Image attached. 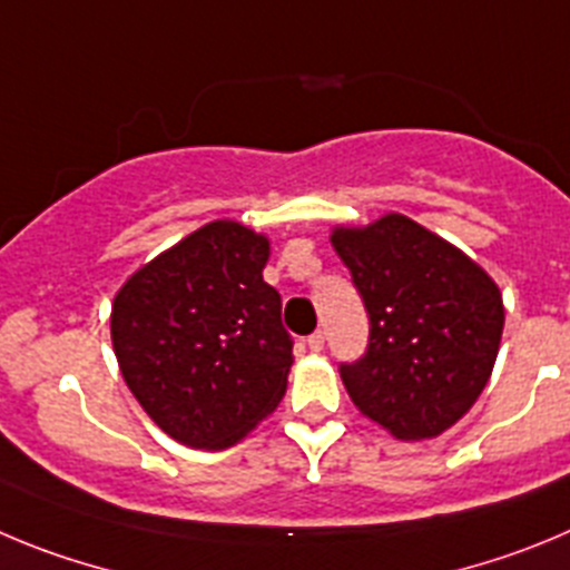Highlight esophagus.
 <instances>
[{
  "mask_svg": "<svg viewBox=\"0 0 570 570\" xmlns=\"http://www.w3.org/2000/svg\"><path fill=\"white\" fill-rule=\"evenodd\" d=\"M306 343H309L312 352H321V348H323V332H315V335H309V337H306Z\"/></svg>",
  "mask_w": 570,
  "mask_h": 570,
  "instance_id": "1",
  "label": "esophagus"
}]
</instances>
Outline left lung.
Masks as SVG:
<instances>
[{
  "label": "left lung",
  "instance_id": "8db88e82",
  "mask_svg": "<svg viewBox=\"0 0 570 570\" xmlns=\"http://www.w3.org/2000/svg\"><path fill=\"white\" fill-rule=\"evenodd\" d=\"M332 247L368 312V348L343 363L357 412L397 440H432L476 403L500 352V286L463 249L400 213L335 227Z\"/></svg>",
  "mask_w": 570,
  "mask_h": 570
}]
</instances>
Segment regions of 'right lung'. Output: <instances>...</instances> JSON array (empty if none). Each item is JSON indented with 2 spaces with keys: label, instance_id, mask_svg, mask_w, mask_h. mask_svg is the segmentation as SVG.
I'll return each mask as SVG.
<instances>
[{
  "label": "right lung",
  "instance_id": "obj_1",
  "mask_svg": "<svg viewBox=\"0 0 570 570\" xmlns=\"http://www.w3.org/2000/svg\"><path fill=\"white\" fill-rule=\"evenodd\" d=\"M266 261V235L222 218L136 269L112 297L121 377L153 423L189 449H229L284 397L295 357Z\"/></svg>",
  "mask_w": 570,
  "mask_h": 570
}]
</instances>
